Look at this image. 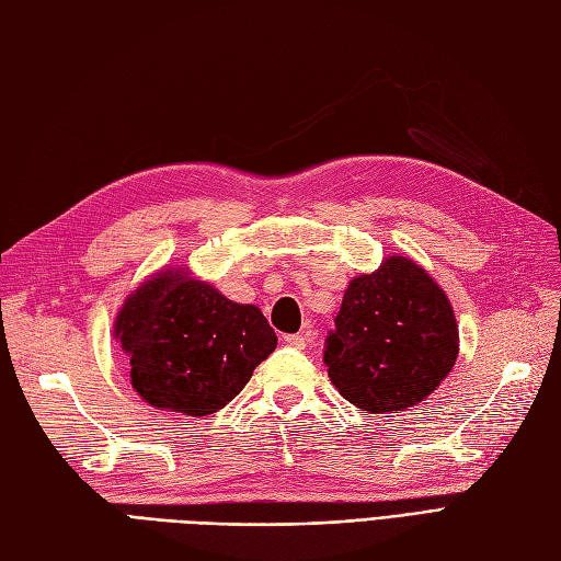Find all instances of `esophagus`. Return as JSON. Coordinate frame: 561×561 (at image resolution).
<instances>
[{
	"mask_svg": "<svg viewBox=\"0 0 561 561\" xmlns=\"http://www.w3.org/2000/svg\"><path fill=\"white\" fill-rule=\"evenodd\" d=\"M285 343H288L295 350H305L307 347V337L299 335V333H293V335H285Z\"/></svg>",
	"mask_w": 561,
	"mask_h": 561,
	"instance_id": "obj_1",
	"label": "esophagus"
}]
</instances>
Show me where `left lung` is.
Segmentation results:
<instances>
[{
	"label": "left lung",
	"mask_w": 561,
	"mask_h": 561,
	"mask_svg": "<svg viewBox=\"0 0 561 561\" xmlns=\"http://www.w3.org/2000/svg\"><path fill=\"white\" fill-rule=\"evenodd\" d=\"M457 352L455 311L438 283L409 259L390 256L347 285L323 364L347 402L366 414H394L426 400Z\"/></svg>",
	"instance_id": "left-lung-1"
}]
</instances>
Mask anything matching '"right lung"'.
I'll return each instance as SVG.
<instances>
[{"mask_svg":"<svg viewBox=\"0 0 561 561\" xmlns=\"http://www.w3.org/2000/svg\"><path fill=\"white\" fill-rule=\"evenodd\" d=\"M114 333L130 354L140 398L187 416L226 407L278 345L256 307L230 302L181 271L159 273L135 290Z\"/></svg>","mask_w":561,"mask_h":561,"instance_id":"obj_1","label":"right lung"}]
</instances>
